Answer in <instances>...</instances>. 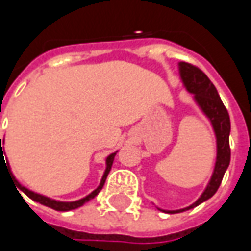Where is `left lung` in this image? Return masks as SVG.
Masks as SVG:
<instances>
[{
	"instance_id": "obj_1",
	"label": "left lung",
	"mask_w": 251,
	"mask_h": 251,
	"mask_svg": "<svg viewBox=\"0 0 251 251\" xmlns=\"http://www.w3.org/2000/svg\"><path fill=\"white\" fill-rule=\"evenodd\" d=\"M178 74H180V79L183 82V86L186 88L188 93L193 95L196 104L200 107V110L205 114V117L212 126L215 140H217V159H215L212 176L197 201L188 207L181 208V209L170 211V209L158 208L168 214H178V212L187 211V209L197 207L201 202L212 197L221 186V181H222L224 175L229 166V162H230V148H229L230 119H229L226 107L224 106V103L218 95L217 88L209 81V78L205 74L191 64L178 63Z\"/></svg>"
}]
</instances>
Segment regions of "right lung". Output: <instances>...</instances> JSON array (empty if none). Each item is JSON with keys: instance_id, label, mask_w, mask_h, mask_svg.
I'll list each match as a JSON object with an SVG mask.
<instances>
[{"instance_id": "right-lung-1", "label": "right lung", "mask_w": 251, "mask_h": 251, "mask_svg": "<svg viewBox=\"0 0 251 251\" xmlns=\"http://www.w3.org/2000/svg\"><path fill=\"white\" fill-rule=\"evenodd\" d=\"M2 142H4V140H2ZM116 153H117V151H116L114 153H110V155L106 158V169H104V173H103V176H101L100 184L98 186V188H95L91 194H88L86 197L81 198V200H76V201H57V200H53V198L46 197V196H42V194H37V193H34V191H32V190H29V188H26L25 186H22V184H21V183L14 177V175H12V172H11L9 166H8V170H9V176H12V178H14L15 184H16L18 190L24 191L25 194H26L29 198H32L33 201H36V202H40L42 205H46V207L53 208V209H55V211H71V209H75V208L82 207L85 202H88L89 200L95 198L98 194H99V191H100L101 188H103V186H104L106 177H107V175H109V172H110L111 165H113V160H114ZM2 156H4V152H2L1 134H0V159H2ZM18 193H19V191H18Z\"/></svg>"}]
</instances>
